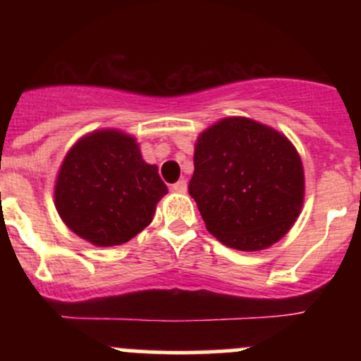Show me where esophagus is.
Segmentation results:
<instances>
[{"label":"esophagus","mask_w":361,"mask_h":361,"mask_svg":"<svg viewBox=\"0 0 361 361\" xmlns=\"http://www.w3.org/2000/svg\"><path fill=\"white\" fill-rule=\"evenodd\" d=\"M187 188H188V185L185 180H180L178 183L173 185V190L178 192V194H185V192H187Z\"/></svg>","instance_id":"esophagus-1"}]
</instances>
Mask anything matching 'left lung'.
I'll use <instances>...</instances> for the list:
<instances>
[{
  "label": "left lung",
  "mask_w": 361,
  "mask_h": 361,
  "mask_svg": "<svg viewBox=\"0 0 361 361\" xmlns=\"http://www.w3.org/2000/svg\"><path fill=\"white\" fill-rule=\"evenodd\" d=\"M188 192L221 245L265 250L300 214L304 166L285 134L253 118L227 116L199 134Z\"/></svg>",
  "instance_id": "8db88e82"
}]
</instances>
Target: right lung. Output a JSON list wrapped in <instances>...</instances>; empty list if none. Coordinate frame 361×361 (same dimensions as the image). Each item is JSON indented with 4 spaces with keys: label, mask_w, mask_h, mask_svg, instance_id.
<instances>
[{
    "label": "right lung",
    "mask_w": 361,
    "mask_h": 361,
    "mask_svg": "<svg viewBox=\"0 0 361 361\" xmlns=\"http://www.w3.org/2000/svg\"><path fill=\"white\" fill-rule=\"evenodd\" d=\"M166 194L159 167L145 162L136 137L97 129L68 150L54 204L69 231L104 248L127 243L148 227Z\"/></svg>",
    "instance_id": "1"
}]
</instances>
